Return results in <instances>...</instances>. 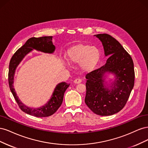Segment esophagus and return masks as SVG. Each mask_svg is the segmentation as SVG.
<instances>
[{
	"label": "esophagus",
	"mask_w": 148,
	"mask_h": 148,
	"mask_svg": "<svg viewBox=\"0 0 148 148\" xmlns=\"http://www.w3.org/2000/svg\"><path fill=\"white\" fill-rule=\"evenodd\" d=\"M81 82H82V79H79V78H77V79H75L74 82H73V83H75V84H79V83H80Z\"/></svg>",
	"instance_id": "1"
}]
</instances>
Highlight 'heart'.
I'll use <instances>...</instances> for the list:
<instances>
[{
  "instance_id": "obj_1",
  "label": "heart",
  "mask_w": 148,
  "mask_h": 148,
  "mask_svg": "<svg viewBox=\"0 0 148 148\" xmlns=\"http://www.w3.org/2000/svg\"><path fill=\"white\" fill-rule=\"evenodd\" d=\"M66 60L70 64H79L85 72H90L96 69L101 59L98 48L86 44H78L70 47L66 52Z\"/></svg>"
}]
</instances>
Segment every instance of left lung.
Listing matches in <instances>:
<instances>
[{"mask_svg": "<svg viewBox=\"0 0 148 148\" xmlns=\"http://www.w3.org/2000/svg\"><path fill=\"white\" fill-rule=\"evenodd\" d=\"M102 42L106 64L86 75V93L85 103L94 113L111 115L122 110L128 99L135 82L134 64L130 55L120 42L110 35H95ZM112 73L114 82L105 86V75Z\"/></svg>", "mask_w": 148, "mask_h": 148, "instance_id": "1", "label": "left lung"}]
</instances>
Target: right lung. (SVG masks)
<instances>
[{
  "instance_id": "obj_1",
  "label": "right lung",
  "mask_w": 148,
  "mask_h": 148,
  "mask_svg": "<svg viewBox=\"0 0 148 148\" xmlns=\"http://www.w3.org/2000/svg\"><path fill=\"white\" fill-rule=\"evenodd\" d=\"M33 49L45 53H52L56 47L52 43V36H43L40 38H31L27 40L24 45L18 49L13 54L10 61L8 70V84L12 95L14 97L20 109L24 112L37 117H46L54 114L62 105L64 93L69 88L70 84L62 82L58 84L53 92L51 99L46 104L39 108H30L23 104L17 96L14 86L13 80L16 67L26 54Z\"/></svg>"
}]
</instances>
